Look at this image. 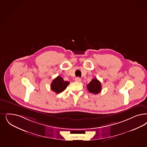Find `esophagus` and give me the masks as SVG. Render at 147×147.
<instances>
[{"label": "esophagus", "instance_id": "obj_1", "mask_svg": "<svg viewBox=\"0 0 147 147\" xmlns=\"http://www.w3.org/2000/svg\"><path fill=\"white\" fill-rule=\"evenodd\" d=\"M75 81H76V82H81V79L79 77H77V78L75 79Z\"/></svg>", "mask_w": 147, "mask_h": 147}]
</instances>
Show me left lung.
Here are the masks:
<instances>
[{"label": "left lung", "instance_id": "obj_1", "mask_svg": "<svg viewBox=\"0 0 147 147\" xmlns=\"http://www.w3.org/2000/svg\"><path fill=\"white\" fill-rule=\"evenodd\" d=\"M87 88L90 93L96 94L101 91V83L96 78H94L87 85Z\"/></svg>", "mask_w": 147, "mask_h": 147}]
</instances>
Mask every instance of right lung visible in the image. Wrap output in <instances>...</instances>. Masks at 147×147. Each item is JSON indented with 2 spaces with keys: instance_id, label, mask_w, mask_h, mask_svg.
Masks as SVG:
<instances>
[{
  "instance_id": "1",
  "label": "right lung",
  "mask_w": 147,
  "mask_h": 147,
  "mask_svg": "<svg viewBox=\"0 0 147 147\" xmlns=\"http://www.w3.org/2000/svg\"><path fill=\"white\" fill-rule=\"evenodd\" d=\"M69 84L68 81H64L61 76H57L51 84V90L58 94L63 91Z\"/></svg>"
}]
</instances>
